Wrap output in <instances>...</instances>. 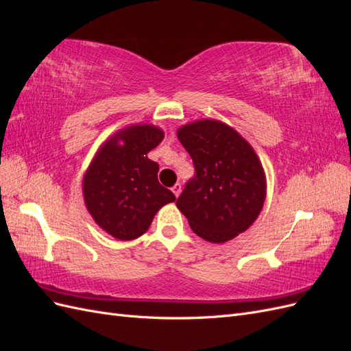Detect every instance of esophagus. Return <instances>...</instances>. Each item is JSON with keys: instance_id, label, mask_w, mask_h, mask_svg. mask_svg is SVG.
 <instances>
[{"instance_id": "1", "label": "esophagus", "mask_w": 351, "mask_h": 351, "mask_svg": "<svg viewBox=\"0 0 351 351\" xmlns=\"http://www.w3.org/2000/svg\"><path fill=\"white\" fill-rule=\"evenodd\" d=\"M173 193L176 195V197H178L180 196V193H182V184H180V183H176L174 186H173Z\"/></svg>"}]
</instances>
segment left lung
<instances>
[{"label": "left lung", "instance_id": "left-lung-1", "mask_svg": "<svg viewBox=\"0 0 351 351\" xmlns=\"http://www.w3.org/2000/svg\"><path fill=\"white\" fill-rule=\"evenodd\" d=\"M195 176L176 205L196 234L224 243L246 231L263 206V168L252 146L224 123L202 120L177 132Z\"/></svg>", "mask_w": 351, "mask_h": 351}]
</instances>
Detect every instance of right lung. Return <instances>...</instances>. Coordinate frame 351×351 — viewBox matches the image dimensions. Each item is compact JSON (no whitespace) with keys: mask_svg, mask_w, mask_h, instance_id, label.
Wrapping results in <instances>:
<instances>
[{"mask_svg":"<svg viewBox=\"0 0 351 351\" xmlns=\"http://www.w3.org/2000/svg\"><path fill=\"white\" fill-rule=\"evenodd\" d=\"M162 139V130L154 125L129 127L101 147L84 174V204L97 224L115 239L142 236L159 208L176 200L158 182V164L147 158Z\"/></svg>","mask_w":351,"mask_h":351,"instance_id":"1","label":"right lung"}]
</instances>
